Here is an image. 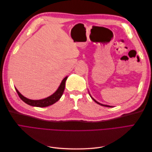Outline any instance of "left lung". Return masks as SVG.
I'll list each match as a JSON object with an SVG mask.
<instances>
[{
  "instance_id": "obj_1",
  "label": "left lung",
  "mask_w": 152,
  "mask_h": 152,
  "mask_svg": "<svg viewBox=\"0 0 152 152\" xmlns=\"http://www.w3.org/2000/svg\"><path fill=\"white\" fill-rule=\"evenodd\" d=\"M91 98L92 99H93L94 101V102L96 103H98V104H100V105H102V106H103V107H111V106H108V105H105V104H101V103H98V102H96V101L94 99H93V98H92L91 97Z\"/></svg>"
}]
</instances>
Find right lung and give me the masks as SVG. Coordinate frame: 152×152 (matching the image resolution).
<instances>
[{"label":"right lung","instance_id":"right-lung-1","mask_svg":"<svg viewBox=\"0 0 152 152\" xmlns=\"http://www.w3.org/2000/svg\"><path fill=\"white\" fill-rule=\"evenodd\" d=\"M67 79V77L65 78H64L63 80H62L61 83L58 87V90L55 92V93L52 94L51 96H49V97L42 99L40 100H32V99H29L28 98H26L24 97L23 96L20 94L19 91L16 89V91L17 92V93L19 96V97L22 99V101L28 104L30 106H33V107H48V106L51 105L54 103H56V102L60 99L61 97V96L63 94L64 90H65V82Z\"/></svg>","mask_w":152,"mask_h":152}]
</instances>
